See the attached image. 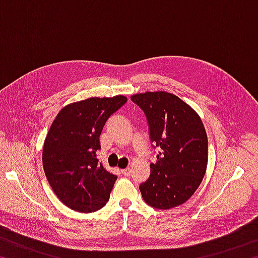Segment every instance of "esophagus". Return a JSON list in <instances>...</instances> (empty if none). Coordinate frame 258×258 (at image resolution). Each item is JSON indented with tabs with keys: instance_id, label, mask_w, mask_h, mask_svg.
Listing matches in <instances>:
<instances>
[{
	"instance_id": "obj_1",
	"label": "esophagus",
	"mask_w": 258,
	"mask_h": 258,
	"mask_svg": "<svg viewBox=\"0 0 258 258\" xmlns=\"http://www.w3.org/2000/svg\"><path fill=\"white\" fill-rule=\"evenodd\" d=\"M121 174H123V175H125V176H130L131 175V168H124V169H121Z\"/></svg>"
}]
</instances>
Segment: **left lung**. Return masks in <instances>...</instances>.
<instances>
[{
  "label": "left lung",
  "instance_id": "obj_1",
  "mask_svg": "<svg viewBox=\"0 0 258 258\" xmlns=\"http://www.w3.org/2000/svg\"><path fill=\"white\" fill-rule=\"evenodd\" d=\"M131 100L145 112L152 148L159 150L149 178L139 186L142 198L157 209L180 206L206 173L208 140L203 121L180 98L163 91L135 94Z\"/></svg>",
  "mask_w": 258,
  "mask_h": 258
}]
</instances>
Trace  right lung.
<instances>
[{
  "label": "right lung",
  "instance_id": "right-lung-1",
  "mask_svg": "<svg viewBox=\"0 0 258 258\" xmlns=\"http://www.w3.org/2000/svg\"><path fill=\"white\" fill-rule=\"evenodd\" d=\"M126 102L123 95L83 100L61 109L51 125L43 168L56 197L73 211L92 213L108 203L117 175L97 159L99 138L109 117Z\"/></svg>",
  "mask_w": 258,
  "mask_h": 258
}]
</instances>
